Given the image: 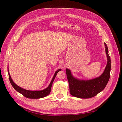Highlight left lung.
Listing matches in <instances>:
<instances>
[{
  "instance_id": "left-lung-1",
  "label": "left lung",
  "mask_w": 122,
  "mask_h": 122,
  "mask_svg": "<svg viewBox=\"0 0 122 122\" xmlns=\"http://www.w3.org/2000/svg\"><path fill=\"white\" fill-rule=\"evenodd\" d=\"M104 44L107 64L104 72L100 77L90 80H79L74 78L70 70L66 69L70 93L73 96L83 99L90 98L96 96L104 89L109 81L111 69V61L108 54V47L106 43Z\"/></svg>"
}]
</instances>
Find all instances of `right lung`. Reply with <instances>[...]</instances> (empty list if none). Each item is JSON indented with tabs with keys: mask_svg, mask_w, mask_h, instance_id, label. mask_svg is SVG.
<instances>
[{
	"mask_svg": "<svg viewBox=\"0 0 122 122\" xmlns=\"http://www.w3.org/2000/svg\"><path fill=\"white\" fill-rule=\"evenodd\" d=\"M8 69V71L9 74L10 81V84H12V86H13V87L15 88V90H16L18 92H19V93L21 94L23 96H24V97H26L27 98H30V99L41 98L45 97L47 96V95H48L51 92V87H52V85L53 81L55 78V77H56L57 73L61 70V69H58L56 72H55V74L53 77L52 80H51L49 86L47 88H46V89L42 90V91H28V90H26L25 89H23V88L19 87V86H18L17 85H16L15 83L13 82L12 78H11L10 73H9V69Z\"/></svg>",
	"mask_w": 122,
	"mask_h": 122,
	"instance_id": "1",
	"label": "right lung"
}]
</instances>
